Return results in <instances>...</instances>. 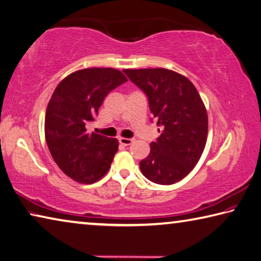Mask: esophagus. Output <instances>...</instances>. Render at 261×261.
Listing matches in <instances>:
<instances>
[{
  "mask_svg": "<svg viewBox=\"0 0 261 261\" xmlns=\"http://www.w3.org/2000/svg\"><path fill=\"white\" fill-rule=\"evenodd\" d=\"M118 141H120V144L123 145V146H129L131 145L132 143H134V139H130V138H120L118 139Z\"/></svg>",
  "mask_w": 261,
  "mask_h": 261,
  "instance_id": "34e87169",
  "label": "esophagus"
}]
</instances>
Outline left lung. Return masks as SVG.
<instances>
[{
    "mask_svg": "<svg viewBox=\"0 0 261 261\" xmlns=\"http://www.w3.org/2000/svg\"><path fill=\"white\" fill-rule=\"evenodd\" d=\"M147 94L149 110L161 126L150 153L140 161L144 176L155 184L171 185L195 168L207 138V113L189 80L174 70H123ZM160 131V129H159Z\"/></svg>",
    "mask_w": 261,
    "mask_h": 261,
    "instance_id": "8db88e82",
    "label": "left lung"
}]
</instances>
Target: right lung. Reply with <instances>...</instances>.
I'll list each match as a JSON object with an SVG mask.
<instances>
[{"instance_id":"obj_1","label":"right lung","mask_w":261,"mask_h":261,"mask_svg":"<svg viewBox=\"0 0 261 261\" xmlns=\"http://www.w3.org/2000/svg\"><path fill=\"white\" fill-rule=\"evenodd\" d=\"M126 81L115 68H84L66 76L52 93L45 113V141L59 169L76 182H96L111 168L117 139L89 134L87 125L107 94Z\"/></svg>"}]
</instances>
